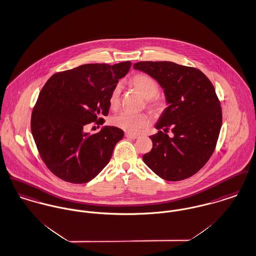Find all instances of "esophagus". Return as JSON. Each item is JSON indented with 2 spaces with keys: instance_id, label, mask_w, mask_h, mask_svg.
Segmentation results:
<instances>
[{
  "instance_id": "1",
  "label": "esophagus",
  "mask_w": 256,
  "mask_h": 256,
  "mask_svg": "<svg viewBox=\"0 0 256 256\" xmlns=\"http://www.w3.org/2000/svg\"><path fill=\"white\" fill-rule=\"evenodd\" d=\"M125 137H127V138H129V139H137L139 136L138 135H136V134H132V133H125Z\"/></svg>"
}]
</instances>
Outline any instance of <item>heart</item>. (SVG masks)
Returning a JSON list of instances; mask_svg holds the SVG:
<instances>
[{
  "instance_id": "1",
  "label": "heart",
  "mask_w": 256,
  "mask_h": 256,
  "mask_svg": "<svg viewBox=\"0 0 256 256\" xmlns=\"http://www.w3.org/2000/svg\"><path fill=\"white\" fill-rule=\"evenodd\" d=\"M133 86L140 94L146 98L148 108L156 114H162L166 108L165 100L158 94L160 92L158 83L146 74L139 73L131 79ZM122 86L116 84L110 94V104L112 108H116L120 102V93ZM112 123L128 133H136L146 128L150 124V118L146 114H133L130 112H121L112 117Z\"/></svg>"
}]
</instances>
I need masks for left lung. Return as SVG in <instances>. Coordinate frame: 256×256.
Instances as JSON below:
<instances>
[{"instance_id":"8db88e82","label":"left lung","mask_w":256,"mask_h":256,"mask_svg":"<svg viewBox=\"0 0 256 256\" xmlns=\"http://www.w3.org/2000/svg\"><path fill=\"white\" fill-rule=\"evenodd\" d=\"M134 68L158 82L168 104L142 160L164 180H185L206 165L217 144L222 108L215 89L200 70L175 62H140ZM169 130L173 138L168 136Z\"/></svg>"}]
</instances>
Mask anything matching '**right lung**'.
I'll use <instances>...</instances> for the list:
<instances>
[{
  "label": "right lung",
  "mask_w": 256,
  "mask_h": 256,
  "mask_svg": "<svg viewBox=\"0 0 256 256\" xmlns=\"http://www.w3.org/2000/svg\"><path fill=\"white\" fill-rule=\"evenodd\" d=\"M88 64L54 74L39 94L31 116V132L50 171L72 184L94 179L110 162L124 132L104 126L94 134L89 124L102 125L110 110V94L131 68Z\"/></svg>",
  "instance_id": "obj_1"
}]
</instances>
